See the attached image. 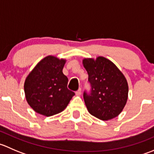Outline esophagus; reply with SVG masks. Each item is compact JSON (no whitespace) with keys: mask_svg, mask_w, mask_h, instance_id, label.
<instances>
[{"mask_svg":"<svg viewBox=\"0 0 154 154\" xmlns=\"http://www.w3.org/2000/svg\"><path fill=\"white\" fill-rule=\"evenodd\" d=\"M81 93H82L81 88H79V89L77 90V91H76V95H77V96H80Z\"/></svg>","mask_w":154,"mask_h":154,"instance_id":"1","label":"esophagus"}]
</instances>
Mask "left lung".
<instances>
[{
	"label": "left lung",
	"mask_w": 154,
	"mask_h": 154,
	"mask_svg": "<svg viewBox=\"0 0 154 154\" xmlns=\"http://www.w3.org/2000/svg\"><path fill=\"white\" fill-rule=\"evenodd\" d=\"M83 64L91 87L90 94H83L88 112L103 121L117 117L128 98V83L123 73L103 57L83 59Z\"/></svg>",
	"instance_id": "left-lung-1"
}]
</instances>
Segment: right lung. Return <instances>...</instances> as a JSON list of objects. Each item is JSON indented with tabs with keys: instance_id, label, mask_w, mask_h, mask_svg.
I'll return each mask as SVG.
<instances>
[{
	"instance_id": "right-lung-1",
	"label": "right lung",
	"mask_w": 154,
	"mask_h": 154,
	"mask_svg": "<svg viewBox=\"0 0 154 154\" xmlns=\"http://www.w3.org/2000/svg\"><path fill=\"white\" fill-rule=\"evenodd\" d=\"M66 60L48 56L30 71L24 82L26 100L42 116H52L66 108L74 92L68 89V77L63 73Z\"/></svg>"
}]
</instances>
